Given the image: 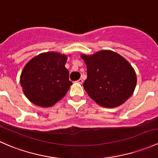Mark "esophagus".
Segmentation results:
<instances>
[{
  "label": "esophagus",
  "instance_id": "esophagus-1",
  "mask_svg": "<svg viewBox=\"0 0 158 158\" xmlns=\"http://www.w3.org/2000/svg\"><path fill=\"white\" fill-rule=\"evenodd\" d=\"M77 82H78V83H79V84H82V82H83V80H82V79H79V80L77 81Z\"/></svg>",
  "mask_w": 158,
  "mask_h": 158
}]
</instances>
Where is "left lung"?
Instances as JSON below:
<instances>
[{
	"instance_id": "obj_1",
	"label": "left lung",
	"mask_w": 158,
	"mask_h": 158,
	"mask_svg": "<svg viewBox=\"0 0 158 158\" xmlns=\"http://www.w3.org/2000/svg\"><path fill=\"white\" fill-rule=\"evenodd\" d=\"M87 68L83 87L98 106L115 108L131 96L137 84L135 69L117 52L108 49L81 54Z\"/></svg>"
}]
</instances>
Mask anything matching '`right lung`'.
Masks as SVG:
<instances>
[{
    "label": "right lung",
    "instance_id": "1",
    "mask_svg": "<svg viewBox=\"0 0 158 158\" xmlns=\"http://www.w3.org/2000/svg\"><path fill=\"white\" fill-rule=\"evenodd\" d=\"M67 56L57 52H42L28 62L20 77L27 98L36 106L48 108L61 100L70 85L65 67Z\"/></svg>",
    "mask_w": 158,
    "mask_h": 158
}]
</instances>
